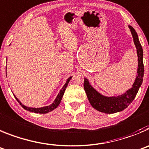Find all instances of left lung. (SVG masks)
<instances>
[{"instance_id": "8db88e82", "label": "left lung", "mask_w": 149, "mask_h": 149, "mask_svg": "<svg viewBox=\"0 0 149 149\" xmlns=\"http://www.w3.org/2000/svg\"><path fill=\"white\" fill-rule=\"evenodd\" d=\"M132 32L138 57V68L137 75L136 77L132 88L126 91V92L117 97H106L100 94L93 87L90 85L86 78H84V87L86 93L88 101L92 107L100 112L106 114H113L124 110L129 106L137 95L140 87L143 83L144 75V65L143 62V51L141 44L139 41L137 34L134 29L129 26Z\"/></svg>"}]
</instances>
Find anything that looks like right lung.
Wrapping results in <instances>:
<instances>
[{"label": "right lung", "instance_id": "1", "mask_svg": "<svg viewBox=\"0 0 149 149\" xmlns=\"http://www.w3.org/2000/svg\"><path fill=\"white\" fill-rule=\"evenodd\" d=\"M72 77H70L69 78L67 79V80H66V83H65V85L63 86V87L62 88V89L60 91L59 94L58 95V96H57L56 99L54 100V101L53 102V103H52L51 105H49V106H44V107H41V108L27 107V106H24V105L22 104V103H20V101H19L18 99H17V98L15 96V98H16V100H17V102L20 103V106L24 108V109L27 110V111H32V112H35V113H39V114H46V113L49 112V111H52V110H54V109H56V108L59 106L60 103H61V100H62L63 96V95H64V92H65V88H66V87H67L68 84L69 83V81H70V80H71V78H72Z\"/></svg>", "mask_w": 149, "mask_h": 149}]
</instances>
